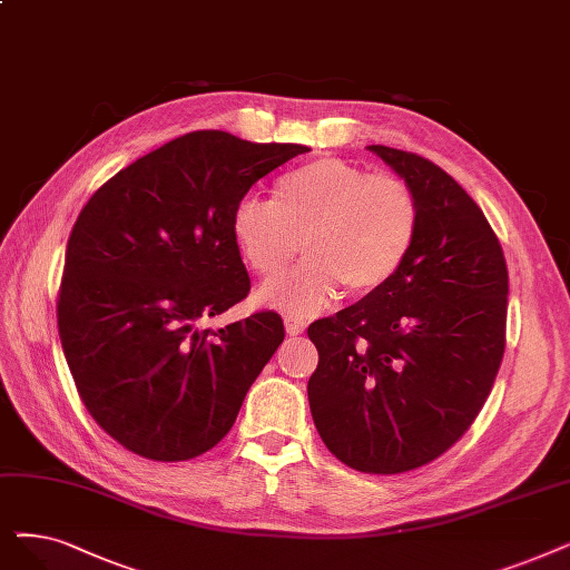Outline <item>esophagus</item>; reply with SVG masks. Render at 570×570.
Listing matches in <instances>:
<instances>
[{"label": "esophagus", "instance_id": "34e87169", "mask_svg": "<svg viewBox=\"0 0 570 570\" xmlns=\"http://www.w3.org/2000/svg\"><path fill=\"white\" fill-rule=\"evenodd\" d=\"M306 327H308V323L304 321V317H299V315H285V330H287L289 336L302 334Z\"/></svg>", "mask_w": 570, "mask_h": 570}]
</instances>
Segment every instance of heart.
Segmentation results:
<instances>
[{
  "mask_svg": "<svg viewBox=\"0 0 570 570\" xmlns=\"http://www.w3.org/2000/svg\"><path fill=\"white\" fill-rule=\"evenodd\" d=\"M238 255L259 278H276L299 253L289 276L259 289V302L289 315H313L351 294L389 285L421 232L416 191L395 175H372L344 158L323 156L283 175L273 200L247 196L232 213Z\"/></svg>",
  "mask_w": 570,
  "mask_h": 570,
  "instance_id": "1",
  "label": "heart"
}]
</instances>
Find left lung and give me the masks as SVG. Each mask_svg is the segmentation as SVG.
I'll list each match as a JSON object with an SVG mask.
<instances>
[{
    "mask_svg": "<svg viewBox=\"0 0 570 570\" xmlns=\"http://www.w3.org/2000/svg\"><path fill=\"white\" fill-rule=\"evenodd\" d=\"M421 203L397 276L308 327L317 432L353 470L397 474L456 444L484 406L505 351L508 264L480 206L428 158L370 145Z\"/></svg>",
    "mask_w": 570,
    "mask_h": 570,
    "instance_id": "left-lung-1",
    "label": "left lung"
}]
</instances>
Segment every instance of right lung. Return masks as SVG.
<instances>
[{
    "label": "right lung",
    "instance_id": "obj_1",
    "mask_svg": "<svg viewBox=\"0 0 570 570\" xmlns=\"http://www.w3.org/2000/svg\"><path fill=\"white\" fill-rule=\"evenodd\" d=\"M311 151L196 130L90 196L67 240L62 353L88 414L128 451L189 461L232 430L283 344L278 313L200 330L249 292L232 213L257 179Z\"/></svg>",
    "mask_w": 570,
    "mask_h": 570
}]
</instances>
